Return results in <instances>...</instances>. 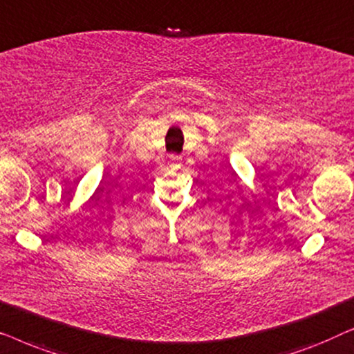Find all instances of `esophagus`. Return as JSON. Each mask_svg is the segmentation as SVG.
<instances>
[{"mask_svg": "<svg viewBox=\"0 0 354 354\" xmlns=\"http://www.w3.org/2000/svg\"><path fill=\"white\" fill-rule=\"evenodd\" d=\"M177 162H180V158H178V156H171V164H177Z\"/></svg>", "mask_w": 354, "mask_h": 354, "instance_id": "1", "label": "esophagus"}]
</instances>
